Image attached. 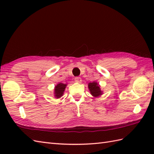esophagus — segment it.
Instances as JSON below:
<instances>
[{"label":"esophagus","instance_id":"esophagus-1","mask_svg":"<svg viewBox=\"0 0 154 154\" xmlns=\"http://www.w3.org/2000/svg\"><path fill=\"white\" fill-rule=\"evenodd\" d=\"M75 81L77 83H81L82 79H81V78L79 77H76L75 78Z\"/></svg>","mask_w":154,"mask_h":154}]
</instances>
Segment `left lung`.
I'll use <instances>...</instances> for the list:
<instances>
[{"mask_svg":"<svg viewBox=\"0 0 154 154\" xmlns=\"http://www.w3.org/2000/svg\"><path fill=\"white\" fill-rule=\"evenodd\" d=\"M88 87L91 92V94L94 97H98L103 94V92L100 89V86L97 82L93 81V83H89Z\"/></svg>","mask_w":154,"mask_h":154,"instance_id":"obj_1","label":"left lung"}]
</instances>
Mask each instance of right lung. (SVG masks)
Instances as JSON below:
<instances>
[{"label": "right lung", "mask_w": 154, "mask_h": 154, "mask_svg": "<svg viewBox=\"0 0 154 154\" xmlns=\"http://www.w3.org/2000/svg\"><path fill=\"white\" fill-rule=\"evenodd\" d=\"M66 86H67V84H63L62 83H58L57 85L55 87L54 95L55 98L58 99V98H60L61 97L63 96V92Z\"/></svg>", "instance_id": "1"}]
</instances>
